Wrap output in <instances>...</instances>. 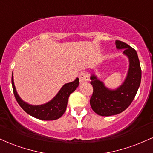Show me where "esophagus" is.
<instances>
[{"label": "esophagus", "mask_w": 153, "mask_h": 153, "mask_svg": "<svg viewBox=\"0 0 153 153\" xmlns=\"http://www.w3.org/2000/svg\"><path fill=\"white\" fill-rule=\"evenodd\" d=\"M79 80H80V83H83V82L88 81V75L85 72L81 73L79 75Z\"/></svg>", "instance_id": "esophagus-1"}]
</instances>
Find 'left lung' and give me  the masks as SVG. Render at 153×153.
<instances>
[{
  "instance_id": "1",
  "label": "left lung",
  "mask_w": 153,
  "mask_h": 153,
  "mask_svg": "<svg viewBox=\"0 0 153 153\" xmlns=\"http://www.w3.org/2000/svg\"><path fill=\"white\" fill-rule=\"evenodd\" d=\"M117 50H123V54L129 59V69L125 80L118 88H107L95 74L91 75V84L94 92L90 104L95 113L109 117L122 113L131 104L141 82L142 71L137 53L127 44L117 40Z\"/></svg>"
}]
</instances>
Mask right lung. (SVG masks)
<instances>
[{
	"label": "right lung",
	"instance_id": "1",
	"mask_svg": "<svg viewBox=\"0 0 153 153\" xmlns=\"http://www.w3.org/2000/svg\"><path fill=\"white\" fill-rule=\"evenodd\" d=\"M13 94L17 102L28 114L41 120L51 121L59 119L65 111L70 95L78 88L79 79L77 78L74 81L64 84L55 96L47 103L41 105H31L21 99L16 89L13 76L11 78Z\"/></svg>",
	"mask_w": 153,
	"mask_h": 153
}]
</instances>
